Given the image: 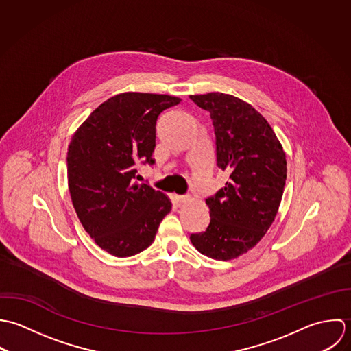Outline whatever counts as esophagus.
I'll list each match as a JSON object with an SVG mask.
<instances>
[{
    "mask_svg": "<svg viewBox=\"0 0 351 351\" xmlns=\"http://www.w3.org/2000/svg\"><path fill=\"white\" fill-rule=\"evenodd\" d=\"M173 198H175V201H176V202H179V204L187 202V201L190 199V197H189V195H175Z\"/></svg>",
    "mask_w": 351,
    "mask_h": 351,
    "instance_id": "obj_1",
    "label": "esophagus"
}]
</instances>
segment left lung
<instances>
[{"label": "left lung", "mask_w": 351, "mask_h": 351, "mask_svg": "<svg viewBox=\"0 0 351 351\" xmlns=\"http://www.w3.org/2000/svg\"><path fill=\"white\" fill-rule=\"evenodd\" d=\"M190 99L210 112L217 165L225 187L206 199L210 223L190 240L202 254L230 261L255 247L271 226L286 182V156L269 122L248 103L211 92Z\"/></svg>", "instance_id": "left-lung-1"}]
</instances>
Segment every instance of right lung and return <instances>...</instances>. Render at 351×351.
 <instances>
[{"mask_svg": "<svg viewBox=\"0 0 351 351\" xmlns=\"http://www.w3.org/2000/svg\"><path fill=\"white\" fill-rule=\"evenodd\" d=\"M182 100L126 92L101 103L77 129L68 149V184L80 222L108 254L128 258L154 240L172 204L138 184L137 165H153L158 115Z\"/></svg>", "mask_w": 351, "mask_h": 351, "instance_id": "right-lung-1", "label": "right lung"}]
</instances>
